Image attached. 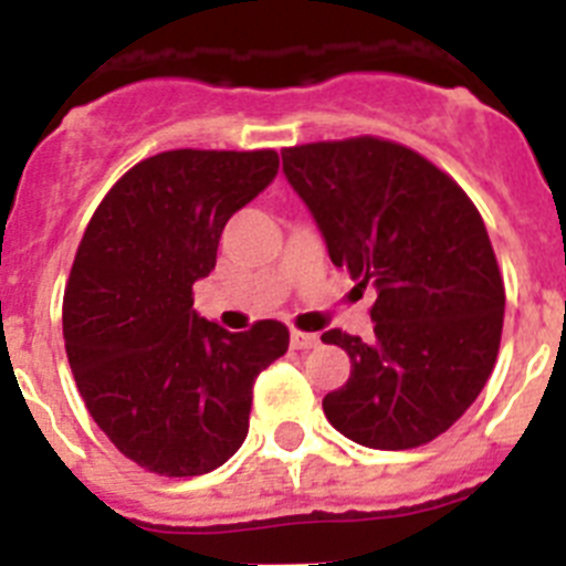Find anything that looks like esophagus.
I'll return each mask as SVG.
<instances>
[{
    "label": "esophagus",
    "mask_w": 566,
    "mask_h": 566,
    "mask_svg": "<svg viewBox=\"0 0 566 566\" xmlns=\"http://www.w3.org/2000/svg\"><path fill=\"white\" fill-rule=\"evenodd\" d=\"M319 343L317 334H308V332H297L294 328L292 332V348H297V352H308V348H314V345Z\"/></svg>",
    "instance_id": "1"
}]
</instances>
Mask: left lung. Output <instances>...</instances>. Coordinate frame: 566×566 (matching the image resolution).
Wrapping results in <instances>:
<instances>
[{"mask_svg": "<svg viewBox=\"0 0 566 566\" xmlns=\"http://www.w3.org/2000/svg\"><path fill=\"white\" fill-rule=\"evenodd\" d=\"M280 155L334 266L377 292L374 339L323 334L352 357L348 382L323 399L328 422L377 451L433 442L479 397L502 343L504 280L482 214L444 169L377 135Z\"/></svg>", "mask_w": 566, "mask_h": 566, "instance_id": "8db88e82", "label": "left lung"}]
</instances>
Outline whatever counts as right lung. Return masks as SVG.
Returning a JSON list of instances; mask_svg holds the SVG:
<instances>
[{"label": "right lung", "mask_w": 566, "mask_h": 566, "mask_svg": "<svg viewBox=\"0 0 566 566\" xmlns=\"http://www.w3.org/2000/svg\"><path fill=\"white\" fill-rule=\"evenodd\" d=\"M274 149H169L113 184L90 218L62 303L64 348L90 417L158 476L221 468L249 433L254 379L289 328L227 332L195 312L227 221L272 184Z\"/></svg>", "instance_id": "1"}]
</instances>
